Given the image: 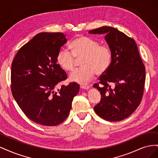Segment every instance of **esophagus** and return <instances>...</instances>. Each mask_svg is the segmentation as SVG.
Segmentation results:
<instances>
[{
	"label": "esophagus",
	"mask_w": 158,
	"mask_h": 158,
	"mask_svg": "<svg viewBox=\"0 0 158 158\" xmlns=\"http://www.w3.org/2000/svg\"><path fill=\"white\" fill-rule=\"evenodd\" d=\"M89 88H90V86H89V85H80V88L85 89V90L89 89Z\"/></svg>",
	"instance_id": "obj_1"
}]
</instances>
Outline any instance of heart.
<instances>
[{
  "label": "heart",
  "instance_id": "heart-1",
  "mask_svg": "<svg viewBox=\"0 0 158 158\" xmlns=\"http://www.w3.org/2000/svg\"><path fill=\"white\" fill-rule=\"evenodd\" d=\"M71 51L61 49L57 55V63L66 72L76 68V59H82V69L76 70L70 75L71 82L85 84L93 78L95 73L102 74L111 65V52L107 47L99 45L98 42L88 37H80L70 44Z\"/></svg>",
  "mask_w": 158,
  "mask_h": 158
}]
</instances>
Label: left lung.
I'll use <instances>...</instances> for the list:
<instances>
[{
    "instance_id": "1",
    "label": "left lung",
    "mask_w": 158,
    "mask_h": 158,
    "mask_svg": "<svg viewBox=\"0 0 158 158\" xmlns=\"http://www.w3.org/2000/svg\"><path fill=\"white\" fill-rule=\"evenodd\" d=\"M89 33L105 35L112 55L111 65L99 78V84L94 85L102 95L94 111L106 121H122L140 103L146 79L145 66L135 40L116 28L103 26L89 30Z\"/></svg>"
}]
</instances>
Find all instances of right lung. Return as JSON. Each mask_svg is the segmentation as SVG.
Returning <instances> with one entry per match:
<instances>
[{"mask_svg":"<svg viewBox=\"0 0 158 158\" xmlns=\"http://www.w3.org/2000/svg\"><path fill=\"white\" fill-rule=\"evenodd\" d=\"M67 42L63 33H40L17 52L12 63L11 90L26 115L41 125L56 126L69 116L80 85L55 88L67 76L57 63L60 47Z\"/></svg>","mask_w":158,"mask_h":158,"instance_id":"add662e5","label":"right lung"}]
</instances>
